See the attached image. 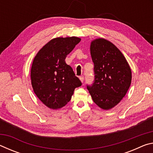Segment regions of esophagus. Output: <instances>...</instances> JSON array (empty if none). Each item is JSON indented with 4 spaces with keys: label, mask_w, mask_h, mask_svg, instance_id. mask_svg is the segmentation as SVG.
<instances>
[{
    "label": "esophagus",
    "mask_w": 153,
    "mask_h": 153,
    "mask_svg": "<svg viewBox=\"0 0 153 153\" xmlns=\"http://www.w3.org/2000/svg\"><path fill=\"white\" fill-rule=\"evenodd\" d=\"M79 79H80V81H81L82 83L84 82V76H80L79 77Z\"/></svg>",
    "instance_id": "1"
}]
</instances>
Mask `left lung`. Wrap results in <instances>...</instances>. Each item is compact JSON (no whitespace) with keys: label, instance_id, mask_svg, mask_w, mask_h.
I'll use <instances>...</instances> for the list:
<instances>
[{"label":"left lung","instance_id":"8db88e82","mask_svg":"<svg viewBox=\"0 0 153 153\" xmlns=\"http://www.w3.org/2000/svg\"><path fill=\"white\" fill-rule=\"evenodd\" d=\"M90 54L95 76L94 83L87 88L98 107L111 109L122 100L130 86V67L121 52L104 38L92 41Z\"/></svg>","mask_w":153,"mask_h":153}]
</instances>
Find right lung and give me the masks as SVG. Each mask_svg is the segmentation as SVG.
I'll return each instance as SVG.
<instances>
[{
    "mask_svg": "<svg viewBox=\"0 0 153 153\" xmlns=\"http://www.w3.org/2000/svg\"><path fill=\"white\" fill-rule=\"evenodd\" d=\"M80 40L75 36L54 38L33 59L30 74L33 92L44 105L52 109L67 105L75 88L82 86L81 81L65 61Z\"/></svg>",
    "mask_w": 153,
    "mask_h": 153,
    "instance_id": "1",
    "label": "right lung"
}]
</instances>
